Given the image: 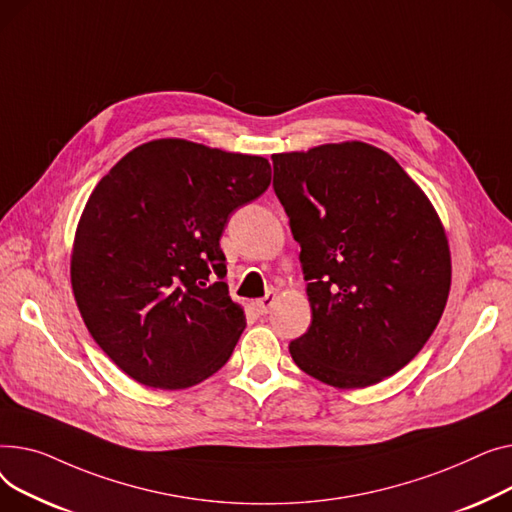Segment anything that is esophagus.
Here are the masks:
<instances>
[{"instance_id":"1","label":"esophagus","mask_w":512,"mask_h":512,"mask_svg":"<svg viewBox=\"0 0 512 512\" xmlns=\"http://www.w3.org/2000/svg\"><path fill=\"white\" fill-rule=\"evenodd\" d=\"M275 299H277V293H275V291H268L264 297L256 299V310H258L260 314H268L270 308L275 306Z\"/></svg>"}]
</instances>
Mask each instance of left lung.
Instances as JSON below:
<instances>
[{"mask_svg": "<svg viewBox=\"0 0 512 512\" xmlns=\"http://www.w3.org/2000/svg\"><path fill=\"white\" fill-rule=\"evenodd\" d=\"M273 167L312 308L293 362L337 388L393 376L422 351L450 291L432 202L393 157L357 140L279 153Z\"/></svg>", "mask_w": 512, "mask_h": 512, "instance_id": "left-lung-1", "label": "left lung"}]
</instances>
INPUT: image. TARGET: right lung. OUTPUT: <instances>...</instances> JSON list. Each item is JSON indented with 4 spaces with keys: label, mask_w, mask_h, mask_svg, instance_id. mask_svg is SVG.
Returning a JSON list of instances; mask_svg holds the SVG:
<instances>
[{
    "label": "right lung",
    "mask_w": 512,
    "mask_h": 512,
    "mask_svg": "<svg viewBox=\"0 0 512 512\" xmlns=\"http://www.w3.org/2000/svg\"><path fill=\"white\" fill-rule=\"evenodd\" d=\"M270 186L264 157L161 138L136 146L90 194L74 237L72 289L111 362L179 390L221 370L246 328L219 239Z\"/></svg>",
    "instance_id": "obj_1"
}]
</instances>
